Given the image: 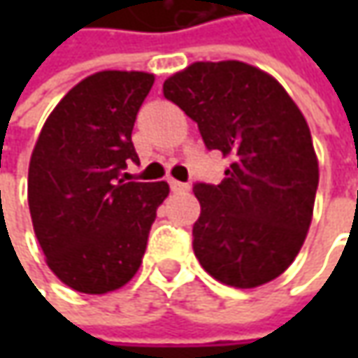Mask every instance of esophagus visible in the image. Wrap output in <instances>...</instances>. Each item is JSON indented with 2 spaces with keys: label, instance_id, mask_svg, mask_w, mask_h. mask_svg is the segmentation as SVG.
I'll return each mask as SVG.
<instances>
[{
  "label": "esophagus",
  "instance_id": "esophagus-1",
  "mask_svg": "<svg viewBox=\"0 0 358 358\" xmlns=\"http://www.w3.org/2000/svg\"><path fill=\"white\" fill-rule=\"evenodd\" d=\"M169 185H171V191H175V193H183V191H189V189H191L189 183H181V181H175V179L169 181Z\"/></svg>",
  "mask_w": 358,
  "mask_h": 358
}]
</instances>
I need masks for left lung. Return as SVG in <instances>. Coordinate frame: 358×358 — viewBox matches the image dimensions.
I'll return each instance as SVG.
<instances>
[{
	"instance_id": "1",
	"label": "left lung",
	"mask_w": 358,
	"mask_h": 358,
	"mask_svg": "<svg viewBox=\"0 0 358 358\" xmlns=\"http://www.w3.org/2000/svg\"><path fill=\"white\" fill-rule=\"evenodd\" d=\"M163 95L231 159L219 185L197 183L193 251L213 279L253 289L295 261L313 219L319 161L307 119L281 83L249 63L197 62Z\"/></svg>"
}]
</instances>
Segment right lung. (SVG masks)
Wrapping results in <instances>:
<instances>
[{
	"label": "right lung",
	"mask_w": 358,
	"mask_h": 358,
	"mask_svg": "<svg viewBox=\"0 0 358 358\" xmlns=\"http://www.w3.org/2000/svg\"><path fill=\"white\" fill-rule=\"evenodd\" d=\"M155 81L145 71H97L49 113L29 161L27 201L35 237L69 289L105 295L141 267L165 181L125 183L139 161L131 141L137 111Z\"/></svg>",
	"instance_id": "right-lung-1"
}]
</instances>
